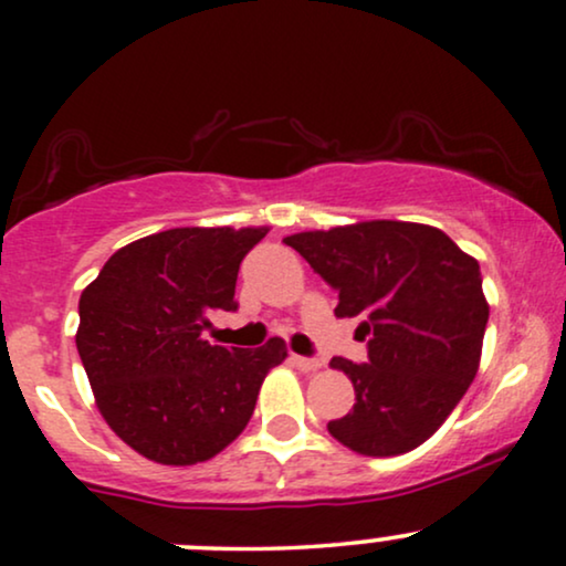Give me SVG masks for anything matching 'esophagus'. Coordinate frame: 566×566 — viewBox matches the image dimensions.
<instances>
[{
	"mask_svg": "<svg viewBox=\"0 0 566 566\" xmlns=\"http://www.w3.org/2000/svg\"><path fill=\"white\" fill-rule=\"evenodd\" d=\"M292 364H295L301 371H318V369H322V360H318V358L295 356V353H292Z\"/></svg>",
	"mask_w": 566,
	"mask_h": 566,
	"instance_id": "esophagus-1",
	"label": "esophagus"
}]
</instances>
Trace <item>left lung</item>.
<instances>
[{"label":"left lung","mask_w":566,"mask_h":566,"mask_svg":"<svg viewBox=\"0 0 566 566\" xmlns=\"http://www.w3.org/2000/svg\"><path fill=\"white\" fill-rule=\"evenodd\" d=\"M360 316L369 364L332 358L356 403L326 430L360 455H398L440 430L480 369L488 301L480 263L427 223L358 221L284 237Z\"/></svg>","instance_id":"left-lung-1"}]
</instances>
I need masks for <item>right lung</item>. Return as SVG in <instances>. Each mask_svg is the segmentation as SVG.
<instances>
[{
    "label": "right lung",
    "instance_id": "1",
    "mask_svg": "<svg viewBox=\"0 0 566 566\" xmlns=\"http://www.w3.org/2000/svg\"><path fill=\"white\" fill-rule=\"evenodd\" d=\"M265 227H181L142 237L102 265L78 301L76 348L99 413L126 446L166 467L213 459L240 438L265 374L287 358L202 339L234 311L242 258Z\"/></svg>",
    "mask_w": 566,
    "mask_h": 566
}]
</instances>
